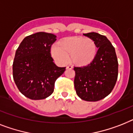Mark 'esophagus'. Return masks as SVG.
I'll return each instance as SVG.
<instances>
[{"label": "esophagus", "mask_w": 133, "mask_h": 133, "mask_svg": "<svg viewBox=\"0 0 133 133\" xmlns=\"http://www.w3.org/2000/svg\"><path fill=\"white\" fill-rule=\"evenodd\" d=\"M66 68L67 69H72V68H73V66H72V65H68L66 67Z\"/></svg>", "instance_id": "obj_1"}]
</instances>
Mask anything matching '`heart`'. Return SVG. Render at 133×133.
<instances>
[{
    "label": "heart",
    "mask_w": 133,
    "mask_h": 133,
    "mask_svg": "<svg viewBox=\"0 0 133 133\" xmlns=\"http://www.w3.org/2000/svg\"><path fill=\"white\" fill-rule=\"evenodd\" d=\"M97 48L95 42L89 38L72 37L59 42L52 48V55L56 61L66 63L71 57L72 61L77 64H87L94 59Z\"/></svg>",
    "instance_id": "1"
}]
</instances>
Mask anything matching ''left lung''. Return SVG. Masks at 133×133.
<instances>
[{"label": "left lung", "instance_id": "obj_1", "mask_svg": "<svg viewBox=\"0 0 133 133\" xmlns=\"http://www.w3.org/2000/svg\"><path fill=\"white\" fill-rule=\"evenodd\" d=\"M83 35L95 42L98 50L91 63L74 67V87L82 100L96 102L107 96L115 87L118 61L115 48L104 35L94 32Z\"/></svg>", "mask_w": 133, "mask_h": 133}]
</instances>
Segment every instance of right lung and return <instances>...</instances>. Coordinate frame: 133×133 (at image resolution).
I'll list each match as a JSON object with an SVG mask.
<instances>
[{
  "mask_svg": "<svg viewBox=\"0 0 133 133\" xmlns=\"http://www.w3.org/2000/svg\"><path fill=\"white\" fill-rule=\"evenodd\" d=\"M56 35L39 32L24 39L16 50L13 77L19 91L31 100H42L53 93L56 80L65 67L53 62L51 46Z\"/></svg>",
  "mask_w": 133,
  "mask_h": 133,
  "instance_id": "right-lung-1",
  "label": "right lung"
}]
</instances>
